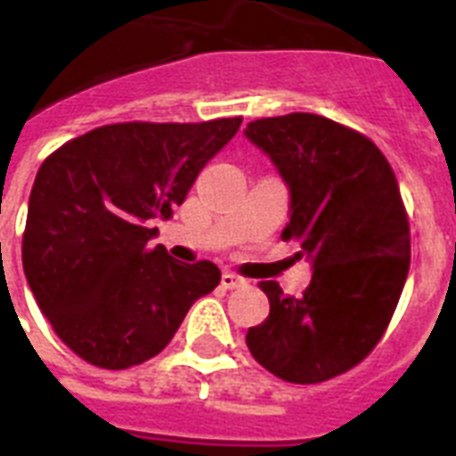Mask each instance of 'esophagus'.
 Segmentation results:
<instances>
[{"instance_id":"34e87169","label":"esophagus","mask_w":456,"mask_h":456,"mask_svg":"<svg viewBox=\"0 0 456 456\" xmlns=\"http://www.w3.org/2000/svg\"><path fill=\"white\" fill-rule=\"evenodd\" d=\"M222 287L224 289H241V287H246V280L234 273H224L222 274Z\"/></svg>"}]
</instances>
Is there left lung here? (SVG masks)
I'll return each mask as SVG.
<instances>
[{
  "label": "left lung",
  "instance_id": "8db88e82",
  "mask_svg": "<svg viewBox=\"0 0 456 456\" xmlns=\"http://www.w3.org/2000/svg\"><path fill=\"white\" fill-rule=\"evenodd\" d=\"M243 134L289 186L282 239L313 265L298 298L260 282L270 315L246 344L282 380L325 382L373 352L404 289L411 239L397 179L370 138L318 114L256 119Z\"/></svg>",
  "mask_w": 456,
  "mask_h": 456
}]
</instances>
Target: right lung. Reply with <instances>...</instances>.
<instances>
[{
	"instance_id": "1",
	"label": "right lung",
	"mask_w": 456,
	"mask_h": 456,
	"mask_svg": "<svg viewBox=\"0 0 456 456\" xmlns=\"http://www.w3.org/2000/svg\"><path fill=\"white\" fill-rule=\"evenodd\" d=\"M241 117L203 124L126 121L64 143L37 169L23 273L59 339L97 368L158 356L196 298L220 284L210 260L179 263L152 246Z\"/></svg>"
}]
</instances>
